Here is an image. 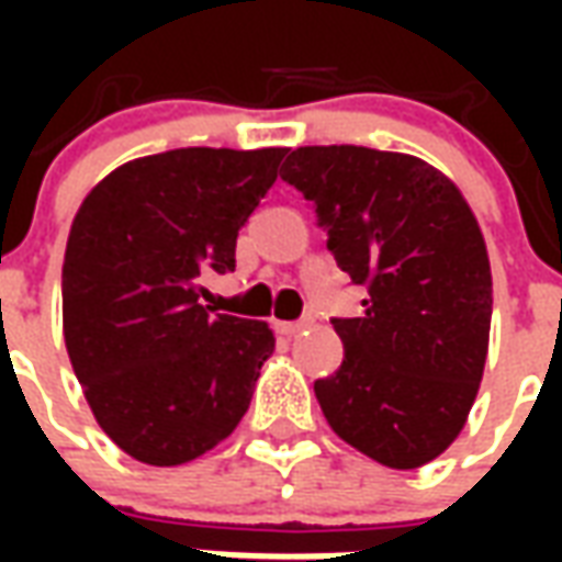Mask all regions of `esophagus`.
I'll use <instances>...</instances> for the list:
<instances>
[{
  "label": "esophagus",
  "mask_w": 562,
  "mask_h": 562,
  "mask_svg": "<svg viewBox=\"0 0 562 562\" xmlns=\"http://www.w3.org/2000/svg\"><path fill=\"white\" fill-rule=\"evenodd\" d=\"M310 322H280V330L285 334V337H294L297 330H304Z\"/></svg>",
  "instance_id": "obj_1"
}]
</instances>
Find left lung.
Instances as JSON below:
<instances>
[{
  "instance_id": "1",
  "label": "left lung",
  "mask_w": 562,
  "mask_h": 562,
  "mask_svg": "<svg viewBox=\"0 0 562 562\" xmlns=\"http://www.w3.org/2000/svg\"><path fill=\"white\" fill-rule=\"evenodd\" d=\"M280 177L316 204L364 313L334 318L340 370L316 379L330 430L391 470H418L467 424L487 358L494 282L467 198L434 165L330 144L289 153Z\"/></svg>"
}]
</instances>
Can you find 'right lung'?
<instances>
[{
	"label": "right lung",
	"mask_w": 562,
	"mask_h": 562,
	"mask_svg": "<svg viewBox=\"0 0 562 562\" xmlns=\"http://www.w3.org/2000/svg\"><path fill=\"white\" fill-rule=\"evenodd\" d=\"M285 147H186L92 186L63 261V334L95 422L128 458L180 467L232 436L273 355L268 322L210 313V273L234 270L237 232Z\"/></svg>",
	"instance_id": "1"
}]
</instances>
